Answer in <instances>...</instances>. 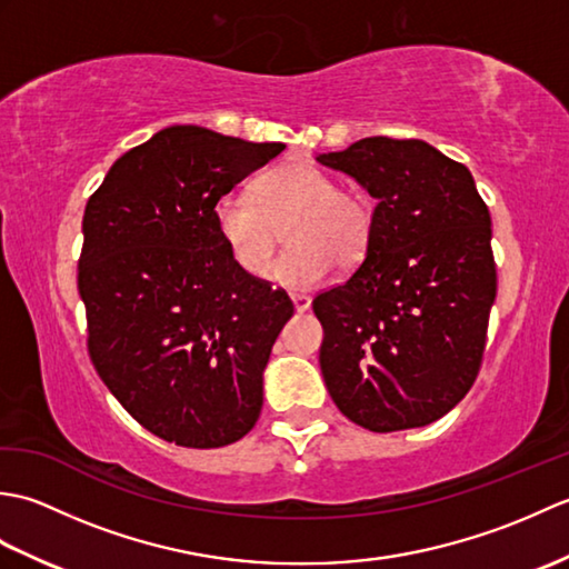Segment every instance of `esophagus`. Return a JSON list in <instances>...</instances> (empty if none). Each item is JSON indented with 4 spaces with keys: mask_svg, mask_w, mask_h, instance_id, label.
I'll use <instances>...</instances> for the list:
<instances>
[{
    "mask_svg": "<svg viewBox=\"0 0 569 569\" xmlns=\"http://www.w3.org/2000/svg\"><path fill=\"white\" fill-rule=\"evenodd\" d=\"M291 300H293V308H296L298 312H306V310L310 308V303H312L310 296H303V293H293Z\"/></svg>",
    "mask_w": 569,
    "mask_h": 569,
    "instance_id": "1",
    "label": "esophagus"
}]
</instances>
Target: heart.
<instances>
[{
	"instance_id": "heart-1",
	"label": "heart",
	"mask_w": 569,
	"mask_h": 569,
	"mask_svg": "<svg viewBox=\"0 0 569 569\" xmlns=\"http://www.w3.org/2000/svg\"><path fill=\"white\" fill-rule=\"evenodd\" d=\"M217 237L239 271L261 278L286 229L291 244L271 278L288 288H310L365 261L373 237V210L355 188L310 161H288L263 171L251 196L229 192L214 202Z\"/></svg>"
}]
</instances>
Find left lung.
Wrapping results in <instances>:
<instances>
[{
    "instance_id": "left-lung-1",
    "label": "left lung",
    "mask_w": 569,
    "mask_h": 569,
    "mask_svg": "<svg viewBox=\"0 0 569 569\" xmlns=\"http://www.w3.org/2000/svg\"><path fill=\"white\" fill-rule=\"evenodd\" d=\"M318 161L377 200L365 261L320 293V369L373 432L430 426L462 401L497 300L491 217L469 168L420 139L369 137Z\"/></svg>"
}]
</instances>
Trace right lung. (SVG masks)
<instances>
[{
    "instance_id": "obj_1",
    "label": "right lung",
    "mask_w": 569,
    "mask_h": 569,
    "mask_svg": "<svg viewBox=\"0 0 569 569\" xmlns=\"http://www.w3.org/2000/svg\"><path fill=\"white\" fill-rule=\"evenodd\" d=\"M283 149L166 127L117 159L84 208L78 291L90 359L166 442L224 447L259 420L263 369L293 303L237 269L212 208Z\"/></svg>"
}]
</instances>
